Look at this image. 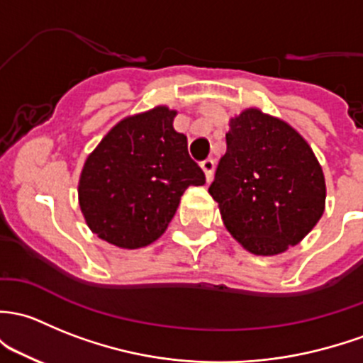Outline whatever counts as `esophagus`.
Listing matches in <instances>:
<instances>
[{"mask_svg": "<svg viewBox=\"0 0 363 363\" xmlns=\"http://www.w3.org/2000/svg\"><path fill=\"white\" fill-rule=\"evenodd\" d=\"M201 170L205 172V177H207V182L212 181V175H213V169H216V162L213 160H203L200 163Z\"/></svg>", "mask_w": 363, "mask_h": 363, "instance_id": "esophagus-1", "label": "esophagus"}]
</instances>
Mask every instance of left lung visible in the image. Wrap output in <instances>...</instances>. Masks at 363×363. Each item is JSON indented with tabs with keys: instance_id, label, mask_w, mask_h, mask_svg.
<instances>
[{
	"instance_id": "8db88e82",
	"label": "left lung",
	"mask_w": 363,
	"mask_h": 363,
	"mask_svg": "<svg viewBox=\"0 0 363 363\" xmlns=\"http://www.w3.org/2000/svg\"><path fill=\"white\" fill-rule=\"evenodd\" d=\"M226 155L208 188L228 231L255 255L299 243L325 208V179L291 125L247 109L230 121Z\"/></svg>"
}]
</instances>
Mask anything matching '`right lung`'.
<instances>
[{
    "mask_svg": "<svg viewBox=\"0 0 363 363\" xmlns=\"http://www.w3.org/2000/svg\"><path fill=\"white\" fill-rule=\"evenodd\" d=\"M165 106L125 118L86 158L79 207L99 238L139 249L163 235L189 186L205 174L189 158L188 139L172 127Z\"/></svg>",
    "mask_w": 363,
    "mask_h": 363,
    "instance_id": "obj_1",
    "label": "right lung"
}]
</instances>
